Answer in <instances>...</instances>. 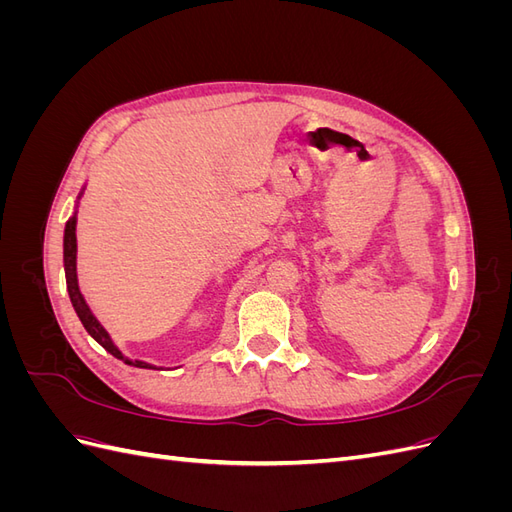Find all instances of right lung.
I'll use <instances>...</instances> for the list:
<instances>
[{
  "label": "right lung",
  "instance_id": "add662e5",
  "mask_svg": "<svg viewBox=\"0 0 512 512\" xmlns=\"http://www.w3.org/2000/svg\"><path fill=\"white\" fill-rule=\"evenodd\" d=\"M81 194H79V198H81ZM64 271H66V286H68L72 307H74L76 316H79V320L83 322L85 331L91 337H94L106 352H111L115 359H121L123 363L141 367V369H158L156 365H151V363L132 361V359H128V356H123V352L113 344L111 335H108V331L98 322V318L91 314L89 305L85 303V297H83L81 288H79V277H76V211H74L72 218L66 222V230H64Z\"/></svg>",
  "mask_w": 512,
  "mask_h": 512
}]
</instances>
